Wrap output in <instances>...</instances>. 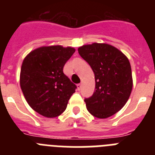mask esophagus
Wrapping results in <instances>:
<instances>
[{
  "mask_svg": "<svg viewBox=\"0 0 155 155\" xmlns=\"http://www.w3.org/2000/svg\"><path fill=\"white\" fill-rule=\"evenodd\" d=\"M77 86H78V89L81 90V84H78Z\"/></svg>",
  "mask_w": 155,
  "mask_h": 155,
  "instance_id": "esophagus-1",
  "label": "esophagus"
}]
</instances>
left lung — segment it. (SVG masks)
Listing matches in <instances>:
<instances>
[{
	"label": "left lung",
	"mask_w": 155,
	"mask_h": 155,
	"mask_svg": "<svg viewBox=\"0 0 155 155\" xmlns=\"http://www.w3.org/2000/svg\"><path fill=\"white\" fill-rule=\"evenodd\" d=\"M78 50L91 66L95 79L94 94L84 99L87 111L97 118L110 117L124 107L132 91L130 61L120 50L107 43L94 42Z\"/></svg>",
	"instance_id": "8db88e82"
}]
</instances>
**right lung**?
<instances>
[{"label": "right lung", "mask_w": 155, "mask_h": 155, "mask_svg": "<svg viewBox=\"0 0 155 155\" xmlns=\"http://www.w3.org/2000/svg\"><path fill=\"white\" fill-rule=\"evenodd\" d=\"M74 52L70 46H41L25 57L20 86L29 106L39 114L54 118L65 111L77 87L63 70Z\"/></svg>", "instance_id": "add662e5"}]
</instances>
